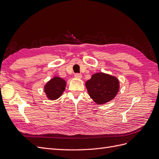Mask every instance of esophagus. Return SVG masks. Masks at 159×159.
<instances>
[{"mask_svg": "<svg viewBox=\"0 0 159 159\" xmlns=\"http://www.w3.org/2000/svg\"><path fill=\"white\" fill-rule=\"evenodd\" d=\"M75 78L77 79H81V78H82V75H81V74H75Z\"/></svg>", "mask_w": 159, "mask_h": 159, "instance_id": "obj_1", "label": "esophagus"}]
</instances>
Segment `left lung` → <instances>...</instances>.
Segmentation results:
<instances>
[{"label": "left lung", "instance_id": "8db88e82", "mask_svg": "<svg viewBox=\"0 0 159 159\" xmlns=\"http://www.w3.org/2000/svg\"><path fill=\"white\" fill-rule=\"evenodd\" d=\"M119 81L116 77L99 72L91 75L85 82L90 98L98 105L106 103L115 98L119 89Z\"/></svg>", "mask_w": 159, "mask_h": 159}]
</instances>
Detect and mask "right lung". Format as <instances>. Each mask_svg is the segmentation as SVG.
<instances>
[{"mask_svg":"<svg viewBox=\"0 0 159 159\" xmlns=\"http://www.w3.org/2000/svg\"><path fill=\"white\" fill-rule=\"evenodd\" d=\"M66 86L64 80L60 77L55 76L48 81L44 85V92L47 98L50 100L58 99L64 93Z\"/></svg>","mask_w":159,"mask_h":159,"instance_id":"right-lung-1","label":"right lung"}]
</instances>
